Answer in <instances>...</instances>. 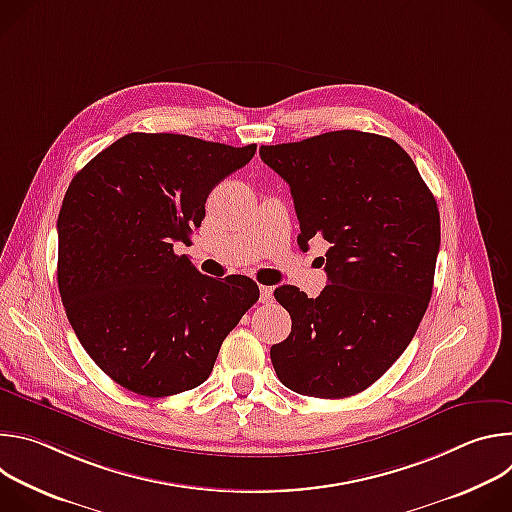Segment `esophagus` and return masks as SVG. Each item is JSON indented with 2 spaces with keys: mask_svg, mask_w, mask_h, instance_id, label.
I'll return each instance as SVG.
<instances>
[{
  "mask_svg": "<svg viewBox=\"0 0 512 512\" xmlns=\"http://www.w3.org/2000/svg\"><path fill=\"white\" fill-rule=\"evenodd\" d=\"M255 281H257V283H259V287H261V289H265V291L273 285V279H271L265 271H255Z\"/></svg>",
  "mask_w": 512,
  "mask_h": 512,
  "instance_id": "34e87169",
  "label": "esophagus"
}]
</instances>
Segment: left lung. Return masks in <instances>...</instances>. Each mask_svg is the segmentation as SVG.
<instances>
[{"label": "left lung", "instance_id": "left-lung-1", "mask_svg": "<svg viewBox=\"0 0 512 512\" xmlns=\"http://www.w3.org/2000/svg\"><path fill=\"white\" fill-rule=\"evenodd\" d=\"M253 156L251 145L129 133L72 178L58 214L60 298L87 354L127 391L202 385L259 300L249 277L198 269L176 249L210 190Z\"/></svg>", "mask_w": 512, "mask_h": 512}]
</instances>
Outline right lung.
<instances>
[{
    "label": "right lung",
    "instance_id": "add662e5",
    "mask_svg": "<svg viewBox=\"0 0 512 512\" xmlns=\"http://www.w3.org/2000/svg\"><path fill=\"white\" fill-rule=\"evenodd\" d=\"M294 196L302 239L322 235L328 285L287 298L289 336L271 346L291 391L342 399L371 387L411 342L431 298L440 212L389 137L354 129L259 152Z\"/></svg>",
    "mask_w": 512,
    "mask_h": 512
}]
</instances>
